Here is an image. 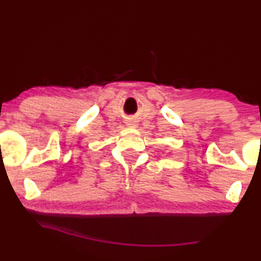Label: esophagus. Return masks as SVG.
<instances>
[{
    "instance_id": "esophagus-1",
    "label": "esophagus",
    "mask_w": 261,
    "mask_h": 261,
    "mask_svg": "<svg viewBox=\"0 0 261 261\" xmlns=\"http://www.w3.org/2000/svg\"><path fill=\"white\" fill-rule=\"evenodd\" d=\"M127 125H128V126H130V127H133V126H134V124H131V122H128Z\"/></svg>"
}]
</instances>
